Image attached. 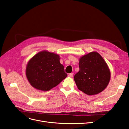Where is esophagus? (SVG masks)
Here are the masks:
<instances>
[{"label": "esophagus", "instance_id": "esophagus-1", "mask_svg": "<svg viewBox=\"0 0 129 129\" xmlns=\"http://www.w3.org/2000/svg\"><path fill=\"white\" fill-rule=\"evenodd\" d=\"M68 76H69V77H73V74H72V73H70V74H68Z\"/></svg>", "mask_w": 129, "mask_h": 129}]
</instances>
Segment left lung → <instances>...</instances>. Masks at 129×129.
Here are the masks:
<instances>
[{"mask_svg":"<svg viewBox=\"0 0 129 129\" xmlns=\"http://www.w3.org/2000/svg\"><path fill=\"white\" fill-rule=\"evenodd\" d=\"M80 71L74 77L77 88L88 95L98 94L108 86L111 72L99 53L92 52L80 58Z\"/></svg>","mask_w":129,"mask_h":129,"instance_id":"obj_1","label":"left lung"}]
</instances>
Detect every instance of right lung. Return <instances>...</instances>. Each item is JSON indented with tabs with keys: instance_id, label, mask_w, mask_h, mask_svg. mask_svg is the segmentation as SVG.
<instances>
[{
	"instance_id": "right-lung-1",
	"label": "right lung",
	"mask_w": 129,
	"mask_h": 129,
	"mask_svg": "<svg viewBox=\"0 0 129 129\" xmlns=\"http://www.w3.org/2000/svg\"><path fill=\"white\" fill-rule=\"evenodd\" d=\"M59 55L48 51L38 52L28 61L26 75L35 88L47 91L67 77L64 67L60 63Z\"/></svg>"
}]
</instances>
